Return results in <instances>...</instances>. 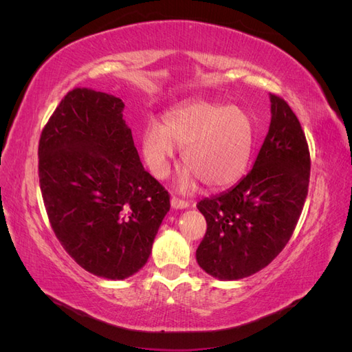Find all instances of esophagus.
<instances>
[{
    "mask_svg": "<svg viewBox=\"0 0 352 352\" xmlns=\"http://www.w3.org/2000/svg\"><path fill=\"white\" fill-rule=\"evenodd\" d=\"M170 204H172V207L173 208H188L189 207V202L188 201H185V199H180V198H177V197H172V199H170Z\"/></svg>",
    "mask_w": 352,
    "mask_h": 352,
    "instance_id": "obj_1",
    "label": "esophagus"
}]
</instances>
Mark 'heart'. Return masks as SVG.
<instances>
[{"label":"heart","instance_id":"b5f03b06","mask_svg":"<svg viewBox=\"0 0 352 352\" xmlns=\"http://www.w3.org/2000/svg\"><path fill=\"white\" fill-rule=\"evenodd\" d=\"M252 145L247 113L204 100L167 111L162 126L150 123L142 135L144 158L157 179L167 176L175 146L182 148V163L188 167L179 180L184 190L192 189L197 177L208 188L233 184L247 167Z\"/></svg>","mask_w":352,"mask_h":352}]
</instances>
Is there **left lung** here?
<instances>
[{"label": "left lung", "instance_id": "8db88e82", "mask_svg": "<svg viewBox=\"0 0 352 352\" xmlns=\"http://www.w3.org/2000/svg\"><path fill=\"white\" fill-rule=\"evenodd\" d=\"M270 127L251 172L197 204L207 221L197 261L221 280L247 278L278 257L308 194L311 162L301 123L279 95L270 94Z\"/></svg>", "mask_w": 352, "mask_h": 352}]
</instances>
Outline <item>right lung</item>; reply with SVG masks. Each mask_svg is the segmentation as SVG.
I'll use <instances>...</instances> for the list:
<instances>
[{"label": "right lung", "instance_id": "obj_1", "mask_svg": "<svg viewBox=\"0 0 352 352\" xmlns=\"http://www.w3.org/2000/svg\"><path fill=\"white\" fill-rule=\"evenodd\" d=\"M124 104L74 88L42 129L38 173L57 239L87 272L126 279L151 254L170 195L144 168Z\"/></svg>", "mask_w": 352, "mask_h": 352}]
</instances>
